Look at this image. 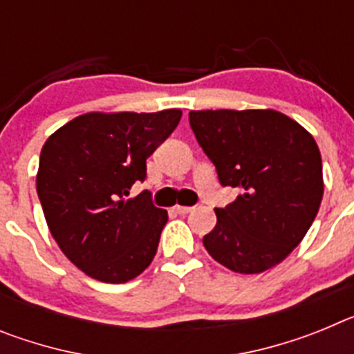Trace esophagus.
<instances>
[{
  "label": "esophagus",
  "instance_id": "1",
  "mask_svg": "<svg viewBox=\"0 0 354 354\" xmlns=\"http://www.w3.org/2000/svg\"><path fill=\"white\" fill-rule=\"evenodd\" d=\"M174 211L177 212V214H187V212L193 211V207H189V205H175Z\"/></svg>",
  "mask_w": 354,
  "mask_h": 354
}]
</instances>
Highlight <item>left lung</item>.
I'll return each instance as SVG.
<instances>
[{"label":"left lung","instance_id":"left-lung-1","mask_svg":"<svg viewBox=\"0 0 354 354\" xmlns=\"http://www.w3.org/2000/svg\"><path fill=\"white\" fill-rule=\"evenodd\" d=\"M189 126L221 186L241 192L214 209L216 227L204 236L209 255L246 274L282 262L323 200V162L312 134L274 109L189 111Z\"/></svg>","mask_w":354,"mask_h":354}]
</instances>
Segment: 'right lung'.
<instances>
[{
  "label": "right lung",
  "mask_w": 354,
  "mask_h": 354,
  "mask_svg": "<svg viewBox=\"0 0 354 354\" xmlns=\"http://www.w3.org/2000/svg\"><path fill=\"white\" fill-rule=\"evenodd\" d=\"M180 109L86 113L44 143L37 193L53 237L72 264L99 282L122 283L149 268L168 214L147 179V158L174 133Z\"/></svg>",
  "instance_id": "right-lung-1"
}]
</instances>
